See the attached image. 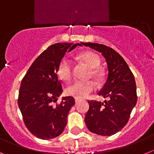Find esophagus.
I'll return each mask as SVG.
<instances>
[{
    "mask_svg": "<svg viewBox=\"0 0 154 154\" xmlns=\"http://www.w3.org/2000/svg\"><path fill=\"white\" fill-rule=\"evenodd\" d=\"M80 100H81L80 99H78V98H75V103H78Z\"/></svg>",
    "mask_w": 154,
    "mask_h": 154,
    "instance_id": "obj_1",
    "label": "esophagus"
}]
</instances>
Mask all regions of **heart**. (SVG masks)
I'll return each mask as SVG.
<instances>
[{
	"mask_svg": "<svg viewBox=\"0 0 154 154\" xmlns=\"http://www.w3.org/2000/svg\"><path fill=\"white\" fill-rule=\"evenodd\" d=\"M80 61L85 63L91 68L90 76L96 80H100L102 77V71L99 68L100 58L97 54L91 51H86L77 56ZM57 75L61 80L69 81L73 74V63L67 57H63L57 67ZM94 90V85L91 81H75L70 84L66 89V93L70 96L78 99H83L87 97Z\"/></svg>",
	"mask_w": 154,
	"mask_h": 154,
	"instance_id": "b5f03b06",
	"label": "heart"
}]
</instances>
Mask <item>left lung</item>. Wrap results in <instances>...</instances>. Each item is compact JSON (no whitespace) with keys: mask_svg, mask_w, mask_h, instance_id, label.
I'll return each instance as SVG.
<instances>
[{"mask_svg":"<svg viewBox=\"0 0 154 154\" xmlns=\"http://www.w3.org/2000/svg\"><path fill=\"white\" fill-rule=\"evenodd\" d=\"M99 51L107 63L108 76L98 95L107 98L103 103L88 101L85 124L91 132L101 136L117 134L127 124L137 96L135 79L124 59L112 48L96 43H83Z\"/></svg>","mask_w":154,"mask_h":154,"instance_id":"left-lung-1","label":"left lung"}]
</instances>
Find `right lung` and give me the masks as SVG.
<instances>
[{
    "label": "right lung",
    "instance_id": "obj_1",
    "mask_svg": "<svg viewBox=\"0 0 154 154\" xmlns=\"http://www.w3.org/2000/svg\"><path fill=\"white\" fill-rule=\"evenodd\" d=\"M83 44V43H81ZM80 44L57 43L41 53L31 64L20 84L18 106L24 124L33 135L50 140L62 134L67 115L75 104L73 97H63L54 106L63 92L57 77V67L65 53Z\"/></svg>",
    "mask_w": 154,
    "mask_h": 154
}]
</instances>
